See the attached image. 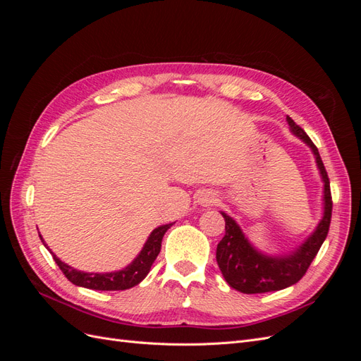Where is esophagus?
Wrapping results in <instances>:
<instances>
[{
    "label": "esophagus",
    "instance_id": "34e87169",
    "mask_svg": "<svg viewBox=\"0 0 361 361\" xmlns=\"http://www.w3.org/2000/svg\"><path fill=\"white\" fill-rule=\"evenodd\" d=\"M215 202H216V195L214 192H211V191H203V192L199 194V197H197V203L200 206H203V207H209Z\"/></svg>",
    "mask_w": 361,
    "mask_h": 361
}]
</instances>
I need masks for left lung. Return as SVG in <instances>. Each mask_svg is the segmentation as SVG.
Returning <instances> with one entry per match:
<instances>
[{
    "instance_id": "obj_1",
    "label": "left lung",
    "mask_w": 361,
    "mask_h": 361,
    "mask_svg": "<svg viewBox=\"0 0 361 361\" xmlns=\"http://www.w3.org/2000/svg\"><path fill=\"white\" fill-rule=\"evenodd\" d=\"M286 122L290 133L310 147L316 166H318L324 183L322 216L314 231L297 248L283 255H267L248 241L241 226L231 215L221 212L226 221V235L216 247V264L228 286L243 293L281 290L295 285L305 274L312 260L318 255L330 228L333 209L330 180L319 152L309 135L289 116L286 117Z\"/></svg>"
}]
</instances>
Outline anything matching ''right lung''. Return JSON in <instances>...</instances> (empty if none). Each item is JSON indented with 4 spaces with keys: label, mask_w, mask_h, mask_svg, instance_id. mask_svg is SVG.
<instances>
[{
    "label": "right lung",
    "mask_w": 361,
    "mask_h": 361,
    "mask_svg": "<svg viewBox=\"0 0 361 361\" xmlns=\"http://www.w3.org/2000/svg\"><path fill=\"white\" fill-rule=\"evenodd\" d=\"M173 224L174 223L162 224L157 227L155 231H152L147 241L145 243L143 248H141L137 257L123 269L111 271V272H84L80 269H75L73 267L64 264V262H61L56 255H54L49 250V247L47 245V243L43 241L40 233L39 236L42 239L43 245L51 251L54 260H56V264L63 271V274L66 276L68 280L72 281L73 285L87 288V289H93V290H125V289L137 286L141 280L146 279L152 264H154L161 251L162 236Z\"/></svg>",
    "instance_id": "add662e5"
}]
</instances>
